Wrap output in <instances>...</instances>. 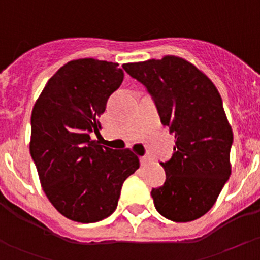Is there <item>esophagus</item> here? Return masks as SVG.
<instances>
[{
  "mask_svg": "<svg viewBox=\"0 0 260 260\" xmlns=\"http://www.w3.org/2000/svg\"><path fill=\"white\" fill-rule=\"evenodd\" d=\"M140 162L142 166H145V165H147L149 162V158L147 156H142V157H140Z\"/></svg>",
  "mask_w": 260,
  "mask_h": 260,
  "instance_id": "34e87169",
  "label": "esophagus"
}]
</instances>
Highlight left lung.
<instances>
[{"mask_svg":"<svg viewBox=\"0 0 260 260\" xmlns=\"http://www.w3.org/2000/svg\"><path fill=\"white\" fill-rule=\"evenodd\" d=\"M153 99L159 119L174 133V154L161 162L162 186L152 188L157 211L176 222L192 221L214 206L230 176L233 131L212 81L176 56L123 65Z\"/></svg>","mask_w":260,"mask_h":260,"instance_id":"8db88e82","label":"left lung"}]
</instances>
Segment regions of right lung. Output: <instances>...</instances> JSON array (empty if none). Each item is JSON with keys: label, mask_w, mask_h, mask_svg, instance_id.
Wrapping results in <instances>:
<instances>
[{"label": "right lung", "mask_w": 260, "mask_h": 260, "mask_svg": "<svg viewBox=\"0 0 260 260\" xmlns=\"http://www.w3.org/2000/svg\"><path fill=\"white\" fill-rule=\"evenodd\" d=\"M123 77L117 62L74 60L50 78L34 106L31 157L50 203L74 221L96 222L113 214L123 182L140 167L129 149L90 140Z\"/></svg>", "instance_id": "1"}]
</instances>
